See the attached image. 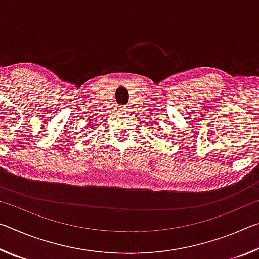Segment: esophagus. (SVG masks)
I'll list each match as a JSON object with an SVG mask.
<instances>
[{
    "instance_id": "esophagus-1",
    "label": "esophagus",
    "mask_w": 259,
    "mask_h": 259,
    "mask_svg": "<svg viewBox=\"0 0 259 259\" xmlns=\"http://www.w3.org/2000/svg\"><path fill=\"white\" fill-rule=\"evenodd\" d=\"M119 111L121 113H126V112L129 111V107L125 106V105H124V106H119Z\"/></svg>"
}]
</instances>
